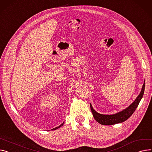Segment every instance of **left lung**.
Returning a JSON list of instances; mask_svg holds the SVG:
<instances>
[{"instance_id": "left-lung-1", "label": "left lung", "mask_w": 152, "mask_h": 152, "mask_svg": "<svg viewBox=\"0 0 152 152\" xmlns=\"http://www.w3.org/2000/svg\"><path fill=\"white\" fill-rule=\"evenodd\" d=\"M145 90V81L142 86V90L140 91V93L137 96L136 99L134 101L133 103L130 104L128 107L124 110L120 111L115 114L113 115H104L98 113L94 109L92 104H90V109L92 110V113L94 118L96 120L99 124L103 125H112L122 123L125 122L128 118H129L132 114L134 113L135 110L139 105V102L142 99Z\"/></svg>"}]
</instances>
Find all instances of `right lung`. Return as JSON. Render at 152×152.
Masks as SVG:
<instances>
[{
	"mask_svg": "<svg viewBox=\"0 0 152 152\" xmlns=\"http://www.w3.org/2000/svg\"><path fill=\"white\" fill-rule=\"evenodd\" d=\"M63 125H64V123L63 124H62L61 125H60V126H57V127H56V128H53V129H52L53 130H55V129H58V128H59L60 127H61V126H63Z\"/></svg>",
	"mask_w": 152,
	"mask_h": 152,
	"instance_id": "1",
	"label": "right lung"
}]
</instances>
